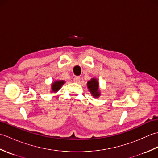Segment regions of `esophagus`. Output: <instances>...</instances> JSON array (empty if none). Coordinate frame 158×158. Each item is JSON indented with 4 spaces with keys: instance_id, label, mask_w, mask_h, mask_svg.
<instances>
[{
    "instance_id": "1",
    "label": "esophagus",
    "mask_w": 158,
    "mask_h": 158,
    "mask_svg": "<svg viewBox=\"0 0 158 158\" xmlns=\"http://www.w3.org/2000/svg\"><path fill=\"white\" fill-rule=\"evenodd\" d=\"M73 81H74V82L77 83H79V82H80V77H74Z\"/></svg>"
}]
</instances>
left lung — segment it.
<instances>
[{"instance_id": "8db88e82", "label": "left lung", "mask_w": 158, "mask_h": 158, "mask_svg": "<svg viewBox=\"0 0 158 158\" xmlns=\"http://www.w3.org/2000/svg\"><path fill=\"white\" fill-rule=\"evenodd\" d=\"M88 88L89 89L90 92L92 93V96L94 97H98L100 96V92L98 91V82L97 79H92L87 83Z\"/></svg>"}]
</instances>
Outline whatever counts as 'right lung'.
<instances>
[{
  "label": "right lung",
  "instance_id": "add662e5",
  "mask_svg": "<svg viewBox=\"0 0 158 158\" xmlns=\"http://www.w3.org/2000/svg\"><path fill=\"white\" fill-rule=\"evenodd\" d=\"M64 83V81H56L54 83H52V89L53 92H57L58 89H60L61 86Z\"/></svg>",
  "mask_w": 158,
  "mask_h": 158
}]
</instances>
